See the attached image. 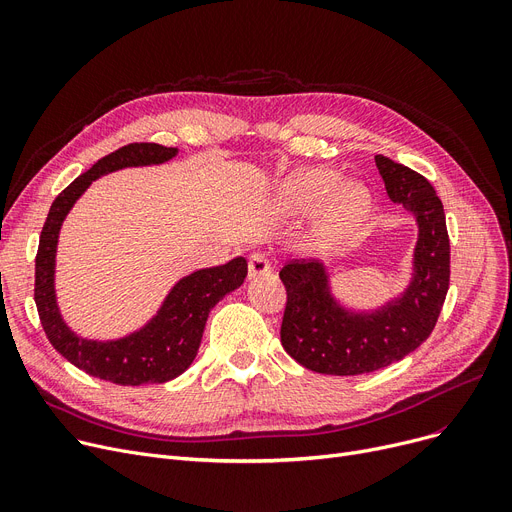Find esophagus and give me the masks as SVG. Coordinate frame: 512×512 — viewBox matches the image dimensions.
<instances>
[{"mask_svg": "<svg viewBox=\"0 0 512 512\" xmlns=\"http://www.w3.org/2000/svg\"><path fill=\"white\" fill-rule=\"evenodd\" d=\"M272 272V265L270 261H267V257L259 251H255L251 257H249V276L251 278H257V276H265Z\"/></svg>", "mask_w": 512, "mask_h": 512, "instance_id": "obj_1", "label": "esophagus"}]
</instances>
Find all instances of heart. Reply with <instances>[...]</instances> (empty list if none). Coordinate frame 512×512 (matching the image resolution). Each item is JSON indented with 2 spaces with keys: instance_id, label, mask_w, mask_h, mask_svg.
Returning <instances> with one entry per match:
<instances>
[{
  "instance_id": "b5f03b06",
  "label": "heart",
  "mask_w": 512,
  "mask_h": 512,
  "mask_svg": "<svg viewBox=\"0 0 512 512\" xmlns=\"http://www.w3.org/2000/svg\"><path fill=\"white\" fill-rule=\"evenodd\" d=\"M282 199L292 209H313L334 201L330 228L348 232L361 226L369 211V197L361 188H346V180L334 170H307L294 174L282 191Z\"/></svg>"
}]
</instances>
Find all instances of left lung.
<instances>
[{"label": "left lung", "mask_w": 512, "mask_h": 512, "mask_svg": "<svg viewBox=\"0 0 512 512\" xmlns=\"http://www.w3.org/2000/svg\"><path fill=\"white\" fill-rule=\"evenodd\" d=\"M386 191L419 224L409 290L382 311L348 313L334 303L328 274L315 259H292L280 270L286 309L280 338L303 367L326 375H359L388 367L423 344L444 307L450 284V238L434 186L415 170L375 155Z\"/></svg>", "instance_id": "8db88e82"}]
</instances>
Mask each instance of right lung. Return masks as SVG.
<instances>
[{
  "mask_svg": "<svg viewBox=\"0 0 512 512\" xmlns=\"http://www.w3.org/2000/svg\"><path fill=\"white\" fill-rule=\"evenodd\" d=\"M176 153L174 147L157 143L124 145L101 157L89 172L80 174L49 207L35 257V303L39 319L51 346L93 378L120 386L164 384L178 378L197 357L209 311L247 278L249 267L245 257L186 276L172 288L151 324L114 342L78 338L62 321L53 292V267H56L58 232L74 201L95 178L107 172L161 164Z\"/></svg>",
  "mask_w": 512,
  "mask_h": 512,
  "instance_id": "obj_1",
  "label": "right lung"
}]
</instances>
